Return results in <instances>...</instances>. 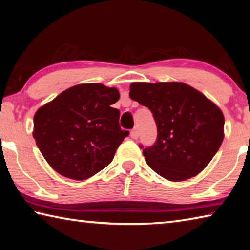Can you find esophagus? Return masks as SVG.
I'll list each match as a JSON object with an SVG mask.
<instances>
[{"mask_svg":"<svg viewBox=\"0 0 250 250\" xmlns=\"http://www.w3.org/2000/svg\"><path fill=\"white\" fill-rule=\"evenodd\" d=\"M131 138L137 140L139 138V130H138V126H134V128L132 129V131H131Z\"/></svg>","mask_w":250,"mask_h":250,"instance_id":"1","label":"esophagus"}]
</instances>
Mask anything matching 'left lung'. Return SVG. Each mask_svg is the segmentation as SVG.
<instances>
[{"label":"left lung","mask_w":250,"mask_h":250,"mask_svg":"<svg viewBox=\"0 0 250 250\" xmlns=\"http://www.w3.org/2000/svg\"><path fill=\"white\" fill-rule=\"evenodd\" d=\"M130 97L153 113L157 139L143 148L147 165L171 181L189 179L211 162L224 138L223 113L184 83H132Z\"/></svg>","instance_id":"left-lung-1"}]
</instances>
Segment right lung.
Segmentation results:
<instances>
[{"label": "right lung", "mask_w": 250, "mask_h": 250, "mask_svg": "<svg viewBox=\"0 0 250 250\" xmlns=\"http://www.w3.org/2000/svg\"><path fill=\"white\" fill-rule=\"evenodd\" d=\"M120 95L115 87L80 84L64 90L34 117V139L49 165L75 180L105 168L129 135L119 125L120 111L111 107Z\"/></svg>", "instance_id": "1"}]
</instances>
